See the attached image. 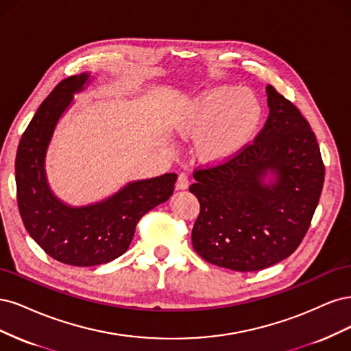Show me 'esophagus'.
<instances>
[{
  "label": "esophagus",
  "mask_w": 351,
  "mask_h": 351,
  "mask_svg": "<svg viewBox=\"0 0 351 351\" xmlns=\"http://www.w3.org/2000/svg\"><path fill=\"white\" fill-rule=\"evenodd\" d=\"M188 175L186 173H179L178 180H176V189H186L188 188Z\"/></svg>",
  "instance_id": "esophagus-1"
}]
</instances>
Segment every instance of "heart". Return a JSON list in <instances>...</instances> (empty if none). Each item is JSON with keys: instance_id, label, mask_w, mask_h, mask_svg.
<instances>
[{"instance_id": "b5f03b06", "label": "heart", "mask_w": 351, "mask_h": 351, "mask_svg": "<svg viewBox=\"0 0 351 351\" xmlns=\"http://www.w3.org/2000/svg\"><path fill=\"white\" fill-rule=\"evenodd\" d=\"M261 105L254 93L236 86H220L199 95L173 121L182 138H202L201 154L208 160L233 156L252 138L261 121Z\"/></svg>"}]
</instances>
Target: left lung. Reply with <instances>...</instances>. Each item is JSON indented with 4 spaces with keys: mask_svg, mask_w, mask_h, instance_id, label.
I'll list each match as a JSON object with an SVG mask.
<instances>
[{
    "mask_svg": "<svg viewBox=\"0 0 351 351\" xmlns=\"http://www.w3.org/2000/svg\"><path fill=\"white\" fill-rule=\"evenodd\" d=\"M269 115L255 140L230 159L194 171L199 201L192 246L207 263L258 271L290 256L306 234L324 186L325 166L300 110L267 86ZM268 171L276 175L267 186Z\"/></svg>",
    "mask_w": 351,
    "mask_h": 351,
    "instance_id": "obj_1",
    "label": "left lung"
}]
</instances>
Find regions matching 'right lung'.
I'll list each match as a JSON object with an SVG mask.
<instances>
[{"label":"right lung","instance_id":"right-lung-1","mask_svg":"<svg viewBox=\"0 0 351 351\" xmlns=\"http://www.w3.org/2000/svg\"><path fill=\"white\" fill-rule=\"evenodd\" d=\"M87 80L83 73L58 83L21 135L16 156L17 204L26 230L49 256L74 267L106 264L127 252L140 219L169 199L178 178L137 180L86 207H70L52 194L45 156L56 122Z\"/></svg>","mask_w":351,"mask_h":351}]
</instances>
